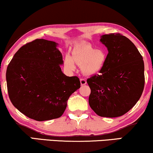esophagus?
<instances>
[{
    "instance_id": "1",
    "label": "esophagus",
    "mask_w": 153,
    "mask_h": 153,
    "mask_svg": "<svg viewBox=\"0 0 153 153\" xmlns=\"http://www.w3.org/2000/svg\"><path fill=\"white\" fill-rule=\"evenodd\" d=\"M80 84H81V85H86L87 84L86 79L81 78H80Z\"/></svg>"
}]
</instances>
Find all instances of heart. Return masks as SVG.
Listing matches in <instances>:
<instances>
[{
    "instance_id": "1",
    "label": "heart",
    "mask_w": 153,
    "mask_h": 153,
    "mask_svg": "<svg viewBox=\"0 0 153 153\" xmlns=\"http://www.w3.org/2000/svg\"><path fill=\"white\" fill-rule=\"evenodd\" d=\"M73 59L78 64L82 65L83 73L87 75H93L103 68L107 56L103 50L96 49L90 44H82L73 50ZM73 60L69 56H65L64 63L68 69H74Z\"/></svg>"
}]
</instances>
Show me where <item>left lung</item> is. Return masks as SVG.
<instances>
[{
	"label": "left lung",
	"mask_w": 153,
	"mask_h": 153,
	"mask_svg": "<svg viewBox=\"0 0 153 153\" xmlns=\"http://www.w3.org/2000/svg\"><path fill=\"white\" fill-rule=\"evenodd\" d=\"M100 42L109 53L99 74L87 80L91 90L89 104L100 117H121L132 109L142 95L143 60L134 44L122 34H104Z\"/></svg>",
	"instance_id": "1"
}]
</instances>
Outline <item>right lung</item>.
<instances>
[{"instance_id": "add662e5", "label": "right lung", "mask_w": 153, "mask_h": 153, "mask_svg": "<svg viewBox=\"0 0 153 153\" xmlns=\"http://www.w3.org/2000/svg\"><path fill=\"white\" fill-rule=\"evenodd\" d=\"M57 44L36 39L23 45L7 65L10 100L30 119L42 121L61 117L69 97L80 88L77 76L61 71L63 56Z\"/></svg>"}]
</instances>
